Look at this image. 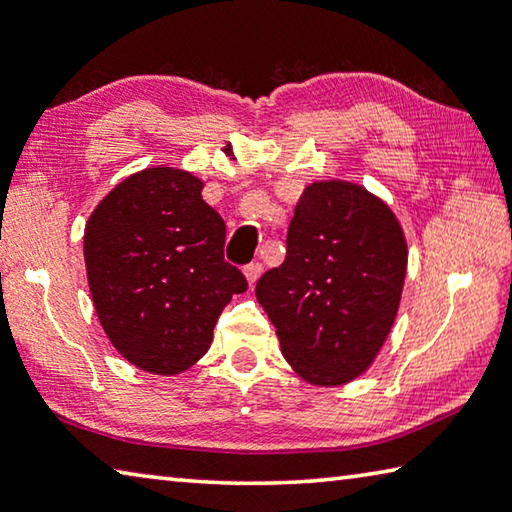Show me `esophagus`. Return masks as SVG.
Here are the masks:
<instances>
[{
	"instance_id": "1",
	"label": "esophagus",
	"mask_w": 512,
	"mask_h": 512,
	"mask_svg": "<svg viewBox=\"0 0 512 512\" xmlns=\"http://www.w3.org/2000/svg\"><path fill=\"white\" fill-rule=\"evenodd\" d=\"M243 273H246V280H248V285L253 287L255 282H257V278L259 275H262V264L259 262H253V264H248L246 269H243Z\"/></svg>"
}]
</instances>
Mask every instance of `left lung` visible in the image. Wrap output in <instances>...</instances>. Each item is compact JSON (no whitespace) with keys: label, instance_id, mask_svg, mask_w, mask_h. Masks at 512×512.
Returning a JSON list of instances; mask_svg holds the SVG:
<instances>
[{"label":"left lung","instance_id":"1","mask_svg":"<svg viewBox=\"0 0 512 512\" xmlns=\"http://www.w3.org/2000/svg\"><path fill=\"white\" fill-rule=\"evenodd\" d=\"M408 264L399 221L358 184L307 186L287 257L255 294L285 360L312 385H344L369 369L392 330Z\"/></svg>","mask_w":512,"mask_h":512}]
</instances>
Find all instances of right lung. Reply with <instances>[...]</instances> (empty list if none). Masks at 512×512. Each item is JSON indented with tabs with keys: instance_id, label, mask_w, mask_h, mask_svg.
I'll return each mask as SVG.
<instances>
[{
	"instance_id": "right-lung-1",
	"label": "right lung",
	"mask_w": 512,
	"mask_h": 512,
	"mask_svg": "<svg viewBox=\"0 0 512 512\" xmlns=\"http://www.w3.org/2000/svg\"><path fill=\"white\" fill-rule=\"evenodd\" d=\"M200 191L186 170L145 168L97 205L84 232L97 319L125 360L159 376L196 364L223 307L248 289Z\"/></svg>"
}]
</instances>
